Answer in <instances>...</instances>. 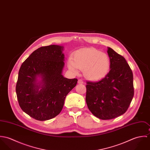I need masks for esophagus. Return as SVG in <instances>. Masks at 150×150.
Instances as JSON below:
<instances>
[{
  "label": "esophagus",
  "instance_id": "34e87169",
  "mask_svg": "<svg viewBox=\"0 0 150 150\" xmlns=\"http://www.w3.org/2000/svg\"><path fill=\"white\" fill-rule=\"evenodd\" d=\"M83 80H81V79H80V80H78V84H83Z\"/></svg>",
  "mask_w": 150,
  "mask_h": 150
}]
</instances>
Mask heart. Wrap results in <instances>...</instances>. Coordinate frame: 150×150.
Masks as SVG:
<instances>
[{
  "label": "heart",
  "instance_id": "obj_1",
  "mask_svg": "<svg viewBox=\"0 0 150 150\" xmlns=\"http://www.w3.org/2000/svg\"><path fill=\"white\" fill-rule=\"evenodd\" d=\"M73 60L68 61V68L74 74H78L79 69L84 70L86 79L92 81L102 79L108 73L111 61L106 53L95 48H89L76 51Z\"/></svg>",
  "mask_w": 150,
  "mask_h": 150
}]
</instances>
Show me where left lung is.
<instances>
[{
  "label": "left lung",
  "mask_w": 150,
  "mask_h": 150,
  "mask_svg": "<svg viewBox=\"0 0 150 150\" xmlns=\"http://www.w3.org/2000/svg\"><path fill=\"white\" fill-rule=\"evenodd\" d=\"M111 61L110 71L101 80L87 82L86 102L90 111L101 120L124 114L134 95L132 70L125 59L107 47Z\"/></svg>",
  "instance_id": "8db88e82"
}]
</instances>
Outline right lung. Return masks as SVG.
<instances>
[{"instance_id": "obj_1", "label": "right lung", "mask_w": 150, "mask_h": 150, "mask_svg": "<svg viewBox=\"0 0 150 150\" xmlns=\"http://www.w3.org/2000/svg\"><path fill=\"white\" fill-rule=\"evenodd\" d=\"M64 47L50 45L33 51L22 63L18 72L16 93L23 111L38 121L58 115L64 99L77 79L62 75Z\"/></svg>"}]
</instances>
